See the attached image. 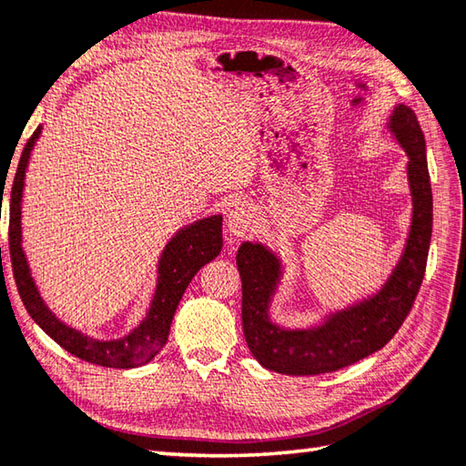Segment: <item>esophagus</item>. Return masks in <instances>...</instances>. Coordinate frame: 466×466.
Masks as SVG:
<instances>
[{
  "label": "esophagus",
  "instance_id": "1",
  "mask_svg": "<svg viewBox=\"0 0 466 466\" xmlns=\"http://www.w3.org/2000/svg\"><path fill=\"white\" fill-rule=\"evenodd\" d=\"M254 224H257V216L254 209L246 204H234V208L228 214V228L234 236H246L252 232Z\"/></svg>",
  "mask_w": 466,
  "mask_h": 466
}]
</instances>
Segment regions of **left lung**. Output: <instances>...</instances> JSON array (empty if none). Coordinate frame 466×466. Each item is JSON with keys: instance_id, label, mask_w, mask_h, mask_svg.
I'll list each match as a JSON object with an SVG mask.
<instances>
[{"instance_id": "8db88e82", "label": "left lung", "mask_w": 466, "mask_h": 466, "mask_svg": "<svg viewBox=\"0 0 466 466\" xmlns=\"http://www.w3.org/2000/svg\"><path fill=\"white\" fill-rule=\"evenodd\" d=\"M390 129L410 157L414 218L404 257L376 297L331 315L315 329H280L267 315L280 275L277 257L262 244L244 242L238 248L236 264L242 279V329L248 350L267 370L287 376H317L351 366L384 348L412 311L432 236L431 173L424 135L412 108L400 105L390 118Z\"/></svg>"}]
</instances>
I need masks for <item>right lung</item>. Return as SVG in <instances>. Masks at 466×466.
<instances>
[{
    "mask_svg": "<svg viewBox=\"0 0 466 466\" xmlns=\"http://www.w3.org/2000/svg\"><path fill=\"white\" fill-rule=\"evenodd\" d=\"M40 135V127L27 139L22 151L20 163H17L15 177L12 184V194H9V260H12L14 280L20 293L25 311L38 323L42 329L48 333L60 348L75 355L78 360L103 368H121L129 370L143 366L151 361L159 350L166 345L169 327L173 321V313L184 297L189 280L196 277V272L204 267L206 262L216 258L222 250V216H212L206 220L187 226L186 230H179L176 238L163 250L159 260V279L157 289L151 300L149 313L145 321L131 331L123 339L115 341H98L90 339L86 335L66 327L56 317L50 313V309L44 305L42 297L38 295L34 280L30 277V268L22 250V228H20V202L24 189V176L30 159V151L35 139ZM2 257V248H0Z\"/></svg>",
    "mask_w": 466,
    "mask_h": 466,
    "instance_id": "add662e5",
    "label": "right lung"
}]
</instances>
